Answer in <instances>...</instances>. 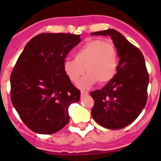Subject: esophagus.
Masks as SVG:
<instances>
[{"instance_id":"obj_1","label":"esophagus","mask_w":161,"mask_h":161,"mask_svg":"<svg viewBox=\"0 0 161 161\" xmlns=\"http://www.w3.org/2000/svg\"><path fill=\"white\" fill-rule=\"evenodd\" d=\"M88 92H86V91H81V97H83V96L88 95Z\"/></svg>"}]
</instances>
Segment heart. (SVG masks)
<instances>
[{"instance_id": "1", "label": "heart", "mask_w": 161, "mask_h": 161, "mask_svg": "<svg viewBox=\"0 0 161 161\" xmlns=\"http://www.w3.org/2000/svg\"><path fill=\"white\" fill-rule=\"evenodd\" d=\"M74 58L63 62V71L76 83L86 70L88 73L78 83L81 88H90L97 81L100 84L108 83L117 73L119 57L111 42L99 39L87 42L75 52Z\"/></svg>"}]
</instances>
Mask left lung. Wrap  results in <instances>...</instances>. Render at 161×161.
I'll list each match as a JSON object with an SVG mask.
<instances>
[{"label": "left lung", "mask_w": 161, "mask_h": 161, "mask_svg": "<svg viewBox=\"0 0 161 161\" xmlns=\"http://www.w3.org/2000/svg\"><path fill=\"white\" fill-rule=\"evenodd\" d=\"M91 35L110 36L119 58L114 78L100 90L90 93L94 100L91 115L106 129L120 130L134 122L146 104L149 74L145 58L140 49L116 30Z\"/></svg>", "instance_id": "8db88e82"}]
</instances>
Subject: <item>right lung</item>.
<instances>
[{
	"mask_svg": "<svg viewBox=\"0 0 161 161\" xmlns=\"http://www.w3.org/2000/svg\"><path fill=\"white\" fill-rule=\"evenodd\" d=\"M80 35L42 33L26 43L11 75L12 105L23 123L37 134L50 135L68 122V107L80 91L63 71L66 56Z\"/></svg>",
	"mask_w": 161,
	"mask_h": 161,
	"instance_id": "obj_1",
	"label": "right lung"
}]
</instances>
